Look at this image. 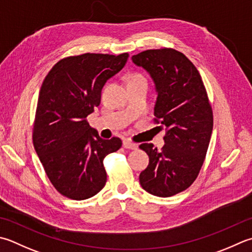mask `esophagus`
Segmentation results:
<instances>
[{"label": "esophagus", "mask_w": 252, "mask_h": 252, "mask_svg": "<svg viewBox=\"0 0 252 252\" xmlns=\"http://www.w3.org/2000/svg\"><path fill=\"white\" fill-rule=\"evenodd\" d=\"M123 147L127 150H136L137 149V145L134 144V143H132L129 140H125L123 141Z\"/></svg>", "instance_id": "34e87169"}]
</instances>
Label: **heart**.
I'll return each instance as SVG.
<instances>
[{
	"label": "heart",
	"mask_w": 252,
	"mask_h": 252,
	"mask_svg": "<svg viewBox=\"0 0 252 252\" xmlns=\"http://www.w3.org/2000/svg\"><path fill=\"white\" fill-rule=\"evenodd\" d=\"M137 81H145V78H144V76L141 75V74H139V73L132 74V75L130 76L129 82H137Z\"/></svg>",
	"instance_id": "obj_1"
}]
</instances>
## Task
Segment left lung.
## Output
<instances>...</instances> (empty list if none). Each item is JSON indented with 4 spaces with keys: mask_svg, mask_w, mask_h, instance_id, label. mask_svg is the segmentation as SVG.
I'll list each match as a JSON object with an SVG mask.
<instances>
[{
    "mask_svg": "<svg viewBox=\"0 0 252 252\" xmlns=\"http://www.w3.org/2000/svg\"><path fill=\"white\" fill-rule=\"evenodd\" d=\"M154 82L155 121L166 127L161 151L144 143L150 157L140 184L149 193L168 198L186 190L198 177L213 130V113L199 71L174 49L146 50L132 57Z\"/></svg>",
    "mask_w": 252,
    "mask_h": 252,
    "instance_id": "8db88e82",
    "label": "left lung"
}]
</instances>
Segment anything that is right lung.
Returning <instances> with one entry per match:
<instances>
[{
    "instance_id": "right-lung-1",
    "label": "right lung",
    "mask_w": 252,
    "mask_h": 252,
    "mask_svg": "<svg viewBox=\"0 0 252 252\" xmlns=\"http://www.w3.org/2000/svg\"><path fill=\"white\" fill-rule=\"evenodd\" d=\"M119 56L85 53L59 61L39 92L33 146L48 178L72 200L97 194L107 181L102 160L122 145L119 137L103 140L86 121L99 106L106 82L126 65Z\"/></svg>"
}]
</instances>
